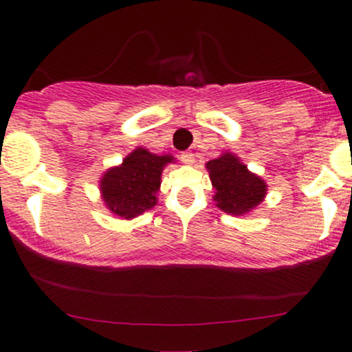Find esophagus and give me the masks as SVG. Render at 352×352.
Segmentation results:
<instances>
[{
  "label": "esophagus",
  "instance_id": "obj_1",
  "mask_svg": "<svg viewBox=\"0 0 352 352\" xmlns=\"http://www.w3.org/2000/svg\"><path fill=\"white\" fill-rule=\"evenodd\" d=\"M180 160L184 164H193L195 162V157H193V153L192 152H182L180 153Z\"/></svg>",
  "mask_w": 352,
  "mask_h": 352
}]
</instances>
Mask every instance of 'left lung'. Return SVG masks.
<instances>
[{"label":"left lung","mask_w":352,"mask_h":352,"mask_svg":"<svg viewBox=\"0 0 352 352\" xmlns=\"http://www.w3.org/2000/svg\"><path fill=\"white\" fill-rule=\"evenodd\" d=\"M217 207L232 215H243L263 201L266 193L265 182L248 172L232 153H223L207 164Z\"/></svg>","instance_id":"obj_1"}]
</instances>
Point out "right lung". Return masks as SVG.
<instances>
[{
    "label": "right lung",
    "mask_w": 352,
    "mask_h": 352,
    "mask_svg": "<svg viewBox=\"0 0 352 352\" xmlns=\"http://www.w3.org/2000/svg\"><path fill=\"white\" fill-rule=\"evenodd\" d=\"M172 157L155 155L135 148L122 165L111 168L100 180V192L107 208L117 217L134 218L157 204L160 175Z\"/></svg>",
    "instance_id": "add662e5"
}]
</instances>
